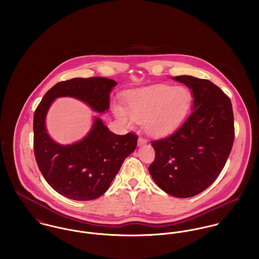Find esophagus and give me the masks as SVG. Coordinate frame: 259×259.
Wrapping results in <instances>:
<instances>
[{
	"label": "esophagus",
	"mask_w": 259,
	"mask_h": 259,
	"mask_svg": "<svg viewBox=\"0 0 259 259\" xmlns=\"http://www.w3.org/2000/svg\"><path fill=\"white\" fill-rule=\"evenodd\" d=\"M147 140L146 139H144V138H142V137H140L139 138V141H138V145L139 146H144V145H147Z\"/></svg>",
	"instance_id": "34e87169"
}]
</instances>
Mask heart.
<instances>
[{
  "label": "heart",
  "mask_w": 259,
  "mask_h": 259,
  "mask_svg": "<svg viewBox=\"0 0 259 259\" xmlns=\"http://www.w3.org/2000/svg\"><path fill=\"white\" fill-rule=\"evenodd\" d=\"M190 91L183 87L154 84L130 92L125 109L113 106L115 116L125 125L144 122L145 132L155 139L174 134L185 121L191 106Z\"/></svg>",
  "instance_id": "1"
}]
</instances>
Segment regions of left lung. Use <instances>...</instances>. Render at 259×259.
<instances>
[{"label":"left lung","mask_w":259,"mask_h":259,"mask_svg":"<svg viewBox=\"0 0 259 259\" xmlns=\"http://www.w3.org/2000/svg\"><path fill=\"white\" fill-rule=\"evenodd\" d=\"M193 98L192 111L168 138L151 142L155 158L148 171L166 193L191 197L206 189L221 174L234 141L230 99L208 79L174 76Z\"/></svg>","instance_id":"8db88e82"}]
</instances>
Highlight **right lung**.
<instances>
[{
    "instance_id": "1",
    "label": "right lung",
    "mask_w": 259,
    "mask_h": 259,
    "mask_svg": "<svg viewBox=\"0 0 259 259\" xmlns=\"http://www.w3.org/2000/svg\"><path fill=\"white\" fill-rule=\"evenodd\" d=\"M117 82L107 77H74L60 81L44 96L34 114V150L37 166L57 192L74 200H92L110 187L123 160L136 149L138 137L111 133L95 116L88 135L72 145H60L49 135L46 116L54 101L71 97L100 113L109 111Z\"/></svg>"
}]
</instances>
